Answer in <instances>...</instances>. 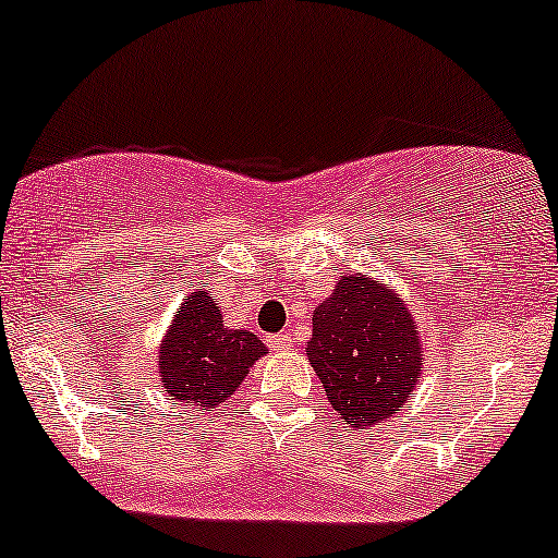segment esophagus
Masks as SVG:
<instances>
[{
	"label": "esophagus",
	"mask_w": 558,
	"mask_h": 558,
	"mask_svg": "<svg viewBox=\"0 0 558 558\" xmlns=\"http://www.w3.org/2000/svg\"><path fill=\"white\" fill-rule=\"evenodd\" d=\"M266 343L274 349V352H284V349L292 347V333L290 331L274 333V336H268Z\"/></svg>",
	"instance_id": "obj_1"
}]
</instances>
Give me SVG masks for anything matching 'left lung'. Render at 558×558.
Segmentation results:
<instances>
[{"instance_id":"obj_1","label":"left lung","mask_w":558,"mask_h":558,"mask_svg":"<svg viewBox=\"0 0 558 558\" xmlns=\"http://www.w3.org/2000/svg\"><path fill=\"white\" fill-rule=\"evenodd\" d=\"M307 356L336 414L360 429L403 409L424 360L409 307L367 274L341 277L315 307Z\"/></svg>"}]
</instances>
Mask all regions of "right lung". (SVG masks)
I'll return each instance as SVG.
<instances>
[{
	"label": "right lung",
	"instance_id": "obj_1",
	"mask_svg": "<svg viewBox=\"0 0 558 558\" xmlns=\"http://www.w3.org/2000/svg\"><path fill=\"white\" fill-rule=\"evenodd\" d=\"M268 349L251 331H230L209 292H191L160 343L162 388L178 401L211 411L243 383Z\"/></svg>",
	"mask_w": 558,
	"mask_h": 558
}]
</instances>
